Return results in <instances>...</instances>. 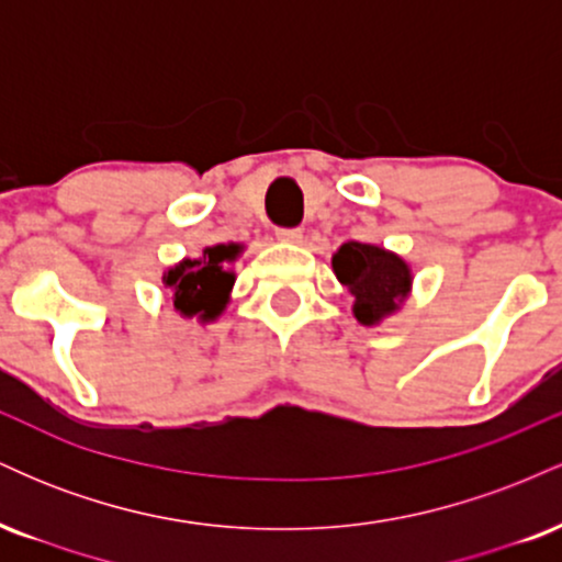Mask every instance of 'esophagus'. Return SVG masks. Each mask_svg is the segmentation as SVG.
<instances>
[{
  "mask_svg": "<svg viewBox=\"0 0 562 562\" xmlns=\"http://www.w3.org/2000/svg\"><path fill=\"white\" fill-rule=\"evenodd\" d=\"M274 235H277V240H282V243H301L303 232L299 227H277Z\"/></svg>",
  "mask_w": 562,
  "mask_h": 562,
  "instance_id": "esophagus-1",
  "label": "esophagus"
}]
</instances>
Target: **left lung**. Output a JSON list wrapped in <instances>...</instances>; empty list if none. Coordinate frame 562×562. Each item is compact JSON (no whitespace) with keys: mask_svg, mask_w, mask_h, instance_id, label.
I'll list each match as a JSON object with an SVG mask.
<instances>
[{"mask_svg":"<svg viewBox=\"0 0 562 562\" xmlns=\"http://www.w3.org/2000/svg\"><path fill=\"white\" fill-rule=\"evenodd\" d=\"M333 269L353 295V317L375 325L396 312L412 285L409 267L391 250L367 243H344L333 256Z\"/></svg>","mask_w":562,"mask_h":562,"instance_id":"obj_1","label":"left lung"}]
</instances>
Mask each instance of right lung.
<instances>
[{"mask_svg":"<svg viewBox=\"0 0 562 562\" xmlns=\"http://www.w3.org/2000/svg\"><path fill=\"white\" fill-rule=\"evenodd\" d=\"M240 245H214L203 250V259L182 261L169 269L164 282L173 290V308L184 317H198L203 322L216 319L227 306L229 288L235 274L227 263L237 259Z\"/></svg>","mask_w":562,"mask_h":562,"instance_id":"1","label":"right lung"}]
</instances>
